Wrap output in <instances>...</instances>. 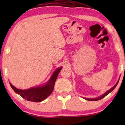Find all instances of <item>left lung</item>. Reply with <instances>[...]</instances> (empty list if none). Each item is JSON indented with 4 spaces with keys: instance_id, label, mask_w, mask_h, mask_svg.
<instances>
[{
    "instance_id": "1",
    "label": "left lung",
    "mask_w": 125,
    "mask_h": 125,
    "mask_svg": "<svg viewBox=\"0 0 125 125\" xmlns=\"http://www.w3.org/2000/svg\"><path fill=\"white\" fill-rule=\"evenodd\" d=\"M118 82H119V81L117 82L116 83V84L114 86L112 87V88L110 89L108 91H107L105 93V94H103V95H102L101 96H100V97H97V98H96V99H88V98H84V99H85L87 100H90V101H96V100H99L102 99L104 98V97H105L107 95V94H109V93L111 92L112 91H113V89H114L115 88V87H116V86H117V83H118Z\"/></svg>"
}]
</instances>
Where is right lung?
<instances>
[{"instance_id":"obj_1","label":"right lung","mask_w":125,"mask_h":125,"mask_svg":"<svg viewBox=\"0 0 125 125\" xmlns=\"http://www.w3.org/2000/svg\"><path fill=\"white\" fill-rule=\"evenodd\" d=\"M61 69L62 67H59L56 71H54L49 81L43 86L32 87L27 90H21L13 86L11 83L10 84L14 91L25 100H27L28 101L39 102L46 99L52 94L53 90L56 80Z\"/></svg>"}]
</instances>
